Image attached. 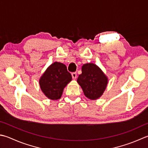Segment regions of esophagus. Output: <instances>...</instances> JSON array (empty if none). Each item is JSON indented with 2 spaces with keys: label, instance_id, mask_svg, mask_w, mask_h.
I'll list each match as a JSON object with an SVG mask.
<instances>
[{
  "label": "esophagus",
  "instance_id": "1",
  "mask_svg": "<svg viewBox=\"0 0 148 148\" xmlns=\"http://www.w3.org/2000/svg\"><path fill=\"white\" fill-rule=\"evenodd\" d=\"M71 76H72V78H73V80H75L77 77V73L76 72H73V73H71Z\"/></svg>",
  "mask_w": 148,
  "mask_h": 148
}]
</instances>
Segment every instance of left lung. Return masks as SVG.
<instances>
[{"mask_svg": "<svg viewBox=\"0 0 148 148\" xmlns=\"http://www.w3.org/2000/svg\"><path fill=\"white\" fill-rule=\"evenodd\" d=\"M77 82L82 87L87 98L96 99L103 95L108 84L106 75L98 66L87 63L82 67V73L77 78Z\"/></svg>", "mask_w": 148, "mask_h": 148, "instance_id": "obj_1", "label": "left lung"}]
</instances>
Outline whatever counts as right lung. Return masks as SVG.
<instances>
[{"instance_id": "add662e5", "label": "right lung", "mask_w": 148, "mask_h": 148, "mask_svg": "<svg viewBox=\"0 0 148 148\" xmlns=\"http://www.w3.org/2000/svg\"><path fill=\"white\" fill-rule=\"evenodd\" d=\"M71 80V75L68 71L66 65L55 62L45 71L39 83L44 95L54 100L61 98L64 88Z\"/></svg>"}]
</instances>
